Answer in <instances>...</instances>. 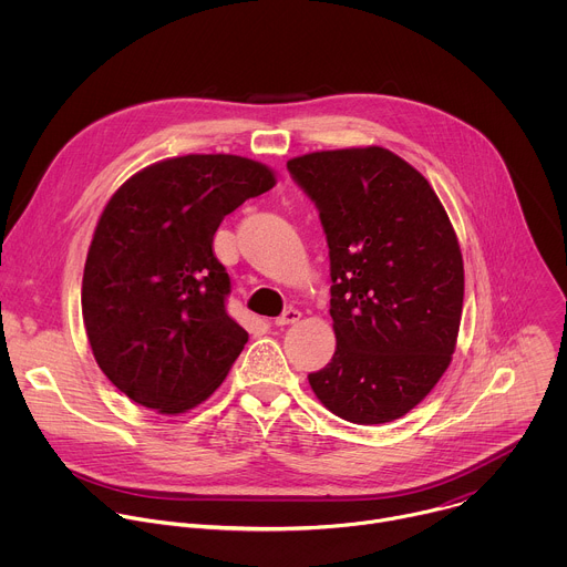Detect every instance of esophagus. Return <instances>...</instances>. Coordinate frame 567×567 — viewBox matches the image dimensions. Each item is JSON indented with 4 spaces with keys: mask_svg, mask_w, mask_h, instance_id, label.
I'll return each mask as SVG.
<instances>
[{
    "mask_svg": "<svg viewBox=\"0 0 567 567\" xmlns=\"http://www.w3.org/2000/svg\"><path fill=\"white\" fill-rule=\"evenodd\" d=\"M298 320H300V311L293 309V307H289V309H285V311L276 318V326H278V328H285V326H291V322H298Z\"/></svg>",
    "mask_w": 567,
    "mask_h": 567,
    "instance_id": "obj_1",
    "label": "esophagus"
}]
</instances>
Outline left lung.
<instances>
[{"mask_svg":"<svg viewBox=\"0 0 567 567\" xmlns=\"http://www.w3.org/2000/svg\"><path fill=\"white\" fill-rule=\"evenodd\" d=\"M287 171L330 247L337 352L309 385L352 424L399 420L435 388L457 341L464 267L449 215L385 147L311 152Z\"/></svg>","mask_w":567,"mask_h":567,"instance_id":"left-lung-1","label":"left lung"}]
</instances>
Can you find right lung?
I'll return each mask as SVG.
<instances>
[{
	"label": "right lung",
	"instance_id": "1",
	"mask_svg": "<svg viewBox=\"0 0 567 567\" xmlns=\"http://www.w3.org/2000/svg\"><path fill=\"white\" fill-rule=\"evenodd\" d=\"M274 186L258 161L186 154L136 173L107 202L85 262L83 320L96 363L132 401L166 415L195 409L245 350L213 235Z\"/></svg>",
	"mask_w": 567,
	"mask_h": 567
}]
</instances>
